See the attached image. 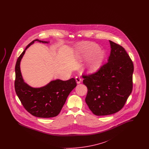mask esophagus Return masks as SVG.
Here are the masks:
<instances>
[{
	"label": "esophagus",
	"instance_id": "34e87169",
	"mask_svg": "<svg viewBox=\"0 0 149 149\" xmlns=\"http://www.w3.org/2000/svg\"><path fill=\"white\" fill-rule=\"evenodd\" d=\"M75 80H76V81H77V84H80V83H81V78H80L79 77H75Z\"/></svg>",
	"mask_w": 149,
	"mask_h": 149
}]
</instances>
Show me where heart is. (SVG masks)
<instances>
[{
    "instance_id": "obj_1",
    "label": "heart",
    "mask_w": 149,
    "mask_h": 149,
    "mask_svg": "<svg viewBox=\"0 0 149 149\" xmlns=\"http://www.w3.org/2000/svg\"><path fill=\"white\" fill-rule=\"evenodd\" d=\"M99 50V46L94 43H80L76 46L74 56L77 60L83 61L93 56L84 66L86 71L93 72L99 69L104 57L103 52Z\"/></svg>"
}]
</instances>
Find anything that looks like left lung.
Instances as JSON below:
<instances>
[{
    "instance_id": "8db88e82",
    "label": "left lung",
    "mask_w": 149,
    "mask_h": 149,
    "mask_svg": "<svg viewBox=\"0 0 149 149\" xmlns=\"http://www.w3.org/2000/svg\"><path fill=\"white\" fill-rule=\"evenodd\" d=\"M109 43L111 50L106 63L95 73L83 76L88 88L85 102L96 116L120 111L132 91L133 63L123 47Z\"/></svg>"
}]
</instances>
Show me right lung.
Returning <instances> with one entry per match:
<instances>
[{"label":"right lung","instance_id":"obj_1","mask_svg":"<svg viewBox=\"0 0 149 149\" xmlns=\"http://www.w3.org/2000/svg\"><path fill=\"white\" fill-rule=\"evenodd\" d=\"M35 41L48 43L49 41L33 40L27 45L17 59L15 67L14 87L16 94L24 108L32 115L40 118H51L60 112L66 99L77 83L74 78L63 81L56 79L40 88H33L24 81L20 64L26 50Z\"/></svg>","mask_w":149,"mask_h":149}]
</instances>
